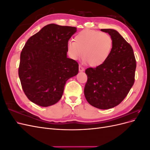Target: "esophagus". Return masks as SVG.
Listing matches in <instances>:
<instances>
[{
	"label": "esophagus",
	"mask_w": 150,
	"mask_h": 150,
	"mask_svg": "<svg viewBox=\"0 0 150 150\" xmlns=\"http://www.w3.org/2000/svg\"><path fill=\"white\" fill-rule=\"evenodd\" d=\"M79 71L80 72H83V71H84V68L83 67L81 66H79Z\"/></svg>",
	"instance_id": "esophagus-1"
}]
</instances>
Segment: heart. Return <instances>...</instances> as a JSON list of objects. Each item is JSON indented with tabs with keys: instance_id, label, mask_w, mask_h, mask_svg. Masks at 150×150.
Segmentation results:
<instances>
[{
	"instance_id": "heart-1",
	"label": "heart",
	"mask_w": 150,
	"mask_h": 150,
	"mask_svg": "<svg viewBox=\"0 0 150 150\" xmlns=\"http://www.w3.org/2000/svg\"><path fill=\"white\" fill-rule=\"evenodd\" d=\"M75 42L69 40L67 44L69 56L73 60L82 56L84 61L92 67L101 66L110 57L113 40L111 35L100 31L86 29L75 36Z\"/></svg>"
}]
</instances>
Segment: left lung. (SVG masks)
<instances>
[{
	"mask_svg": "<svg viewBox=\"0 0 150 150\" xmlns=\"http://www.w3.org/2000/svg\"><path fill=\"white\" fill-rule=\"evenodd\" d=\"M113 40L112 51L106 61L85 71L88 81L84 96L91 105L108 110L118 105L126 98L134 82L137 64L133 50L117 30L103 29Z\"/></svg>",
	"mask_w": 150,
	"mask_h": 150,
	"instance_id": "obj_1",
	"label": "left lung"
}]
</instances>
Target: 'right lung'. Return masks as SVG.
I'll return each mask as SVG.
<instances>
[{"instance_id": "1", "label": "right lung", "mask_w": 150, "mask_h": 150, "mask_svg": "<svg viewBox=\"0 0 150 150\" xmlns=\"http://www.w3.org/2000/svg\"><path fill=\"white\" fill-rule=\"evenodd\" d=\"M76 29L48 24L25 43L21 53L19 76L30 101L42 107L56 104L66 81L78 74V63L67 57V44Z\"/></svg>"}]
</instances>
